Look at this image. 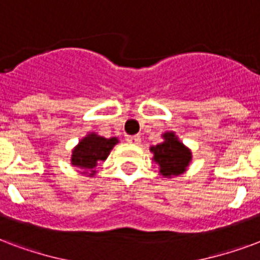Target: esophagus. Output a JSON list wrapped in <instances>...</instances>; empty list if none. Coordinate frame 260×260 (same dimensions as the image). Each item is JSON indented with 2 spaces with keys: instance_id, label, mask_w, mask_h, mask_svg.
<instances>
[{
  "instance_id": "34e87169",
  "label": "esophagus",
  "mask_w": 260,
  "mask_h": 260,
  "mask_svg": "<svg viewBox=\"0 0 260 260\" xmlns=\"http://www.w3.org/2000/svg\"><path fill=\"white\" fill-rule=\"evenodd\" d=\"M126 141L130 142V144H136V145H138V144L141 142V138H140V136H127V137H126Z\"/></svg>"
}]
</instances>
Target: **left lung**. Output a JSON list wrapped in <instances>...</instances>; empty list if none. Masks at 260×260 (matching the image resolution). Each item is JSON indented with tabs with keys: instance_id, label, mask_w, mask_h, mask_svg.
<instances>
[{
	"instance_id": "obj_1",
	"label": "left lung",
	"mask_w": 260,
	"mask_h": 260,
	"mask_svg": "<svg viewBox=\"0 0 260 260\" xmlns=\"http://www.w3.org/2000/svg\"><path fill=\"white\" fill-rule=\"evenodd\" d=\"M165 141L152 146L153 159L160 166V174L165 177H174L185 173L192 160V153L182 142L178 141L174 133H166Z\"/></svg>"
}]
</instances>
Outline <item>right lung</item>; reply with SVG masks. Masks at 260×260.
I'll return each instance as SVG.
<instances>
[{"mask_svg": "<svg viewBox=\"0 0 260 260\" xmlns=\"http://www.w3.org/2000/svg\"><path fill=\"white\" fill-rule=\"evenodd\" d=\"M115 144H118V138H104L94 133L89 134L72 151L71 163L83 170V173L91 171L89 175H93L95 166L108 157Z\"/></svg>", "mask_w": 260, "mask_h": 260, "instance_id": "add662e5", "label": "right lung"}]
</instances>
